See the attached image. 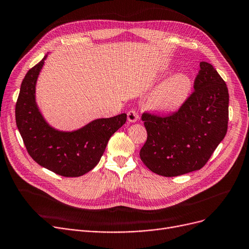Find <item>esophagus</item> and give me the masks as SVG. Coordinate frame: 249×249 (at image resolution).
I'll list each match as a JSON object with an SVG mask.
<instances>
[{"mask_svg": "<svg viewBox=\"0 0 249 249\" xmlns=\"http://www.w3.org/2000/svg\"><path fill=\"white\" fill-rule=\"evenodd\" d=\"M139 119V114L136 110H130L127 112V121L130 123H136Z\"/></svg>", "mask_w": 249, "mask_h": 249, "instance_id": "obj_1", "label": "esophagus"}]
</instances>
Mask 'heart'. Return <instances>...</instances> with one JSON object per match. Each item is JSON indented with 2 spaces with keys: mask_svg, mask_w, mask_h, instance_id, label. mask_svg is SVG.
I'll return each mask as SVG.
<instances>
[{
  "mask_svg": "<svg viewBox=\"0 0 249 249\" xmlns=\"http://www.w3.org/2000/svg\"><path fill=\"white\" fill-rule=\"evenodd\" d=\"M191 87V79L186 73H175L156 88L152 93L150 104L158 111H176L185 102Z\"/></svg>",
  "mask_w": 249,
  "mask_h": 249,
  "instance_id": "obj_1",
  "label": "heart"
}]
</instances>
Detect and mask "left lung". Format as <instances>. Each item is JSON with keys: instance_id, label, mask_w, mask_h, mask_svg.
I'll use <instances>...</instances> for the list:
<instances>
[{"instance_id": "1", "label": "left lung", "mask_w": 249, "mask_h": 249, "mask_svg": "<svg viewBox=\"0 0 249 249\" xmlns=\"http://www.w3.org/2000/svg\"><path fill=\"white\" fill-rule=\"evenodd\" d=\"M229 93L213 66L200 62L194 92L166 117L144 113L147 141L141 160L153 173L177 177L200 170L227 134Z\"/></svg>"}]
</instances>
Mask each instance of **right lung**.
I'll use <instances>...</instances> for the list:
<instances>
[{
    "instance_id": "1",
    "label": "right lung",
    "mask_w": 249,
    "mask_h": 249,
    "mask_svg": "<svg viewBox=\"0 0 249 249\" xmlns=\"http://www.w3.org/2000/svg\"><path fill=\"white\" fill-rule=\"evenodd\" d=\"M48 54L25 74L15 107V117L26 150L41 166L63 177H81L98 164L110 137L126 114L97 118L73 131L50 124L36 103V82Z\"/></svg>"
}]
</instances>
